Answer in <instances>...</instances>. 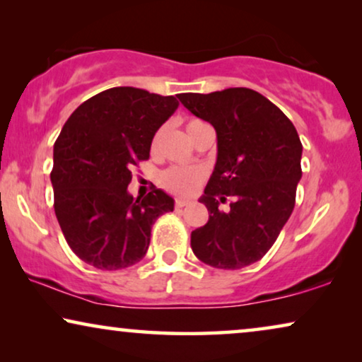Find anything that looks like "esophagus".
Instances as JSON below:
<instances>
[{
  "mask_svg": "<svg viewBox=\"0 0 362 362\" xmlns=\"http://www.w3.org/2000/svg\"><path fill=\"white\" fill-rule=\"evenodd\" d=\"M187 204H189V201H186V199H176L175 207H176V209H181V207H186Z\"/></svg>",
  "mask_w": 362,
  "mask_h": 362,
  "instance_id": "obj_1",
  "label": "esophagus"
}]
</instances>
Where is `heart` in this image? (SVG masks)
Returning <instances> with one entry per match:
<instances>
[{
	"label": "heart",
	"instance_id": "1",
	"mask_svg": "<svg viewBox=\"0 0 362 362\" xmlns=\"http://www.w3.org/2000/svg\"><path fill=\"white\" fill-rule=\"evenodd\" d=\"M201 125H206V123L201 120H189L186 123V130L189 138ZM155 143H156V138H155ZM202 181H204V171L199 170V168L175 166V168H170V170H166L161 175V186L165 187L166 191H170L171 194L182 196V197L194 194Z\"/></svg>",
	"mask_w": 362,
	"mask_h": 362
}]
</instances>
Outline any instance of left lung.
Wrapping results in <instances>:
<instances>
[{
    "label": "left lung",
    "instance_id": "8db88e82",
    "mask_svg": "<svg viewBox=\"0 0 362 362\" xmlns=\"http://www.w3.org/2000/svg\"><path fill=\"white\" fill-rule=\"evenodd\" d=\"M177 98L217 133L216 168L201 197L209 221L192 230L191 249L214 269H244L270 250L293 211L301 177L300 136L288 117L252 88ZM227 197L231 209L224 213L218 204Z\"/></svg>",
    "mask_w": 362,
    "mask_h": 362
}]
</instances>
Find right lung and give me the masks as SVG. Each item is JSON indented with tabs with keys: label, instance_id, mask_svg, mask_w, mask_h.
<instances>
[{
	"label": "right lung",
	"instance_id": "right-lung-1",
	"mask_svg": "<svg viewBox=\"0 0 362 362\" xmlns=\"http://www.w3.org/2000/svg\"><path fill=\"white\" fill-rule=\"evenodd\" d=\"M135 87H113L69 117L54 143V211L69 247L100 270L135 265L150 245L158 217L175 201L153 186L145 197L127 191L132 170L150 158L155 133L177 108Z\"/></svg>",
	"mask_w": 362,
	"mask_h": 362
}]
</instances>
